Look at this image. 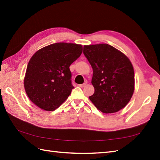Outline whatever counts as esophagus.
I'll return each mask as SVG.
<instances>
[{
	"label": "esophagus",
	"instance_id": "1",
	"mask_svg": "<svg viewBox=\"0 0 160 160\" xmlns=\"http://www.w3.org/2000/svg\"><path fill=\"white\" fill-rule=\"evenodd\" d=\"M86 86V83H83V84H79V87L82 88V87H84Z\"/></svg>",
	"mask_w": 160,
	"mask_h": 160
}]
</instances>
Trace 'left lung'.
Instances as JSON below:
<instances>
[{"instance_id": "8db88e82", "label": "left lung", "mask_w": 160, "mask_h": 160, "mask_svg": "<svg viewBox=\"0 0 160 160\" xmlns=\"http://www.w3.org/2000/svg\"><path fill=\"white\" fill-rule=\"evenodd\" d=\"M83 53L93 69L89 96L98 109L115 113L127 105L133 94L134 70L123 53L108 44L84 45Z\"/></svg>"}]
</instances>
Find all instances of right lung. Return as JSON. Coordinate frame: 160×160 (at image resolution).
I'll return each mask as SVG.
<instances>
[{"label": "right lung", "mask_w": 160, "mask_h": 160, "mask_svg": "<svg viewBox=\"0 0 160 160\" xmlns=\"http://www.w3.org/2000/svg\"><path fill=\"white\" fill-rule=\"evenodd\" d=\"M82 52L81 45L58 42L33 54L24 79L26 93L33 103L52 111L67 99L74 88L69 67Z\"/></svg>", "instance_id": "1"}]
</instances>
